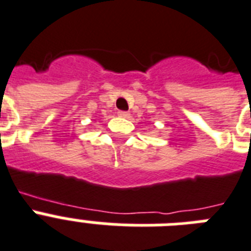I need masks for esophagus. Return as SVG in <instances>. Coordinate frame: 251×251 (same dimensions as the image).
Listing matches in <instances>:
<instances>
[{
	"instance_id": "obj_1",
	"label": "esophagus",
	"mask_w": 251,
	"mask_h": 251,
	"mask_svg": "<svg viewBox=\"0 0 251 251\" xmlns=\"http://www.w3.org/2000/svg\"><path fill=\"white\" fill-rule=\"evenodd\" d=\"M119 116H120V117H122V119H129V117H130V113H129V112L120 111V112H119Z\"/></svg>"
}]
</instances>
